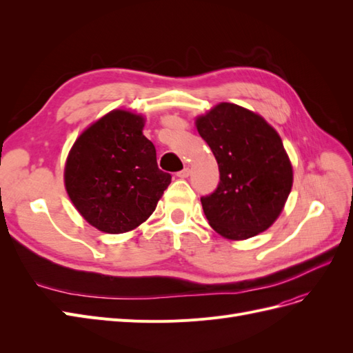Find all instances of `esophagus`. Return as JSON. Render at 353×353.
Here are the masks:
<instances>
[{"label": "esophagus", "instance_id": "34e87169", "mask_svg": "<svg viewBox=\"0 0 353 353\" xmlns=\"http://www.w3.org/2000/svg\"><path fill=\"white\" fill-rule=\"evenodd\" d=\"M176 176L178 178H188L190 176V169L188 168H184L183 170H179V172H176Z\"/></svg>", "mask_w": 353, "mask_h": 353}]
</instances>
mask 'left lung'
<instances>
[{
  "instance_id": "8db88e82",
  "label": "left lung",
  "mask_w": 353,
  "mask_h": 353,
  "mask_svg": "<svg viewBox=\"0 0 353 353\" xmlns=\"http://www.w3.org/2000/svg\"><path fill=\"white\" fill-rule=\"evenodd\" d=\"M196 125L219 168L216 190L200 199L210 227L230 240L268 230L293 185L280 135L262 116L231 103L218 104Z\"/></svg>"
}]
</instances>
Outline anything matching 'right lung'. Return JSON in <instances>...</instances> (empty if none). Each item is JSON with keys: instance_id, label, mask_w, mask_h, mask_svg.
<instances>
[{"instance_id": "1", "label": "right lung", "mask_w": 353, "mask_h": 353, "mask_svg": "<svg viewBox=\"0 0 353 353\" xmlns=\"http://www.w3.org/2000/svg\"><path fill=\"white\" fill-rule=\"evenodd\" d=\"M144 119L113 110L74 141L65 168L66 191L92 227L109 234L131 231L156 209L170 184L157 166L156 148L143 135Z\"/></svg>"}]
</instances>
